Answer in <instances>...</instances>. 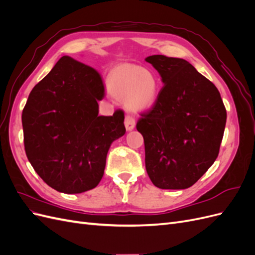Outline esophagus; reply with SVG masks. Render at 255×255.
Returning a JSON list of instances; mask_svg holds the SVG:
<instances>
[{"mask_svg":"<svg viewBox=\"0 0 255 255\" xmlns=\"http://www.w3.org/2000/svg\"><path fill=\"white\" fill-rule=\"evenodd\" d=\"M125 125H126V128L128 130H132L135 128V119L132 116H126V119H125Z\"/></svg>","mask_w":255,"mask_h":255,"instance_id":"34e87169","label":"esophagus"}]
</instances>
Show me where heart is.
Returning <instances> with one entry per match:
<instances>
[{"label": "heart", "mask_w": 255, "mask_h": 255, "mask_svg": "<svg viewBox=\"0 0 255 255\" xmlns=\"http://www.w3.org/2000/svg\"><path fill=\"white\" fill-rule=\"evenodd\" d=\"M109 89L112 96L125 100L130 111L148 110L158 95V80L148 69L138 66L121 65L109 75Z\"/></svg>", "instance_id": "obj_1"}]
</instances>
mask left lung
<instances>
[{"instance_id":"8db88e82","label":"left lung","mask_w":255,"mask_h":255,"mask_svg":"<svg viewBox=\"0 0 255 255\" xmlns=\"http://www.w3.org/2000/svg\"><path fill=\"white\" fill-rule=\"evenodd\" d=\"M163 88L136 128L144 140L145 169L161 189L192 186L219 154L227 111L215 85L182 58L152 55Z\"/></svg>"}]
</instances>
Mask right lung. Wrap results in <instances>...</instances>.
<instances>
[{"mask_svg":"<svg viewBox=\"0 0 255 255\" xmlns=\"http://www.w3.org/2000/svg\"><path fill=\"white\" fill-rule=\"evenodd\" d=\"M104 95L96 69L69 56L30 91L22 112L25 153L37 174L59 192L95 188L112 142L126 134L122 111L98 115Z\"/></svg>","mask_w":255,"mask_h":255,"instance_id":"add662e5","label":"right lung"}]
</instances>
